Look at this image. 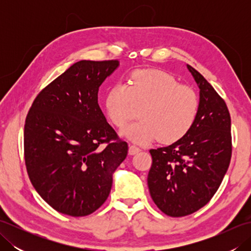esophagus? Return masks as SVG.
I'll return each mask as SVG.
<instances>
[{"instance_id":"obj_1","label":"esophagus","mask_w":251,"mask_h":251,"mask_svg":"<svg viewBox=\"0 0 251 251\" xmlns=\"http://www.w3.org/2000/svg\"><path fill=\"white\" fill-rule=\"evenodd\" d=\"M140 151V148H138L136 146H129V149H128V153L130 154V155H134V154L138 153Z\"/></svg>"}]
</instances>
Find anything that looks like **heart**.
Returning <instances> with one entry per match:
<instances>
[{
	"label": "heart",
	"mask_w": 251,
	"mask_h": 251,
	"mask_svg": "<svg viewBox=\"0 0 251 251\" xmlns=\"http://www.w3.org/2000/svg\"><path fill=\"white\" fill-rule=\"evenodd\" d=\"M104 108L112 124L119 128L140 109L141 119L121 131L126 139L147 145L159 137L162 142L172 143L192 129L200 98L193 88L180 85L172 74L139 69L130 74L126 85L115 84L108 90Z\"/></svg>",
	"instance_id": "b5f03b06"
}]
</instances>
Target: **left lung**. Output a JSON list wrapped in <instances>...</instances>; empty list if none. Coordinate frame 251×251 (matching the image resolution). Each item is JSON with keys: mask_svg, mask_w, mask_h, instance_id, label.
<instances>
[{"mask_svg": "<svg viewBox=\"0 0 251 251\" xmlns=\"http://www.w3.org/2000/svg\"><path fill=\"white\" fill-rule=\"evenodd\" d=\"M200 88V109L192 129L180 140L152 149L148 186L164 214L184 217L204 207L222 182L232 155L231 116L214 87L186 66Z\"/></svg>", "mask_w": 251, "mask_h": 251, "instance_id": "obj_1", "label": "left lung"}]
</instances>
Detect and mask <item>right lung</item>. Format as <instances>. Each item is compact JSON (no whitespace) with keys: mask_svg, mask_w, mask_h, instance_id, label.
Returning <instances> with one entry per match:
<instances>
[{"mask_svg":"<svg viewBox=\"0 0 251 251\" xmlns=\"http://www.w3.org/2000/svg\"><path fill=\"white\" fill-rule=\"evenodd\" d=\"M117 60H81L36 96L25 124L31 183L61 214L84 217L108 199L112 175L128 152L106 122L98 90Z\"/></svg>","mask_w":251,"mask_h":251,"instance_id":"add662e5","label":"right lung"}]
</instances>
